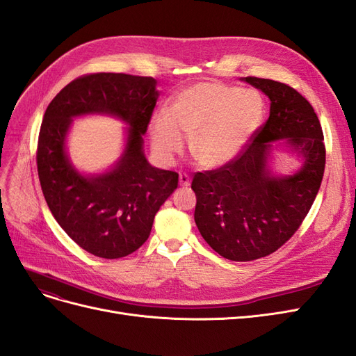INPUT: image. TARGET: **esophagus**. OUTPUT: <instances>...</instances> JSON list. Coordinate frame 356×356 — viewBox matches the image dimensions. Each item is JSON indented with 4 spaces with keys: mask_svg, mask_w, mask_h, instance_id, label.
<instances>
[{
    "mask_svg": "<svg viewBox=\"0 0 356 356\" xmlns=\"http://www.w3.org/2000/svg\"><path fill=\"white\" fill-rule=\"evenodd\" d=\"M190 175L188 174H179V186L181 187H188L190 186Z\"/></svg>",
    "mask_w": 356,
    "mask_h": 356,
    "instance_id": "34e87169",
    "label": "esophagus"
}]
</instances>
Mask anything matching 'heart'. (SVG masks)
Returning <instances> with one entry per match:
<instances>
[{
	"mask_svg": "<svg viewBox=\"0 0 356 356\" xmlns=\"http://www.w3.org/2000/svg\"><path fill=\"white\" fill-rule=\"evenodd\" d=\"M169 115L159 114L152 123L156 152L170 157L193 138L191 149L199 163L220 168L239 156L260 127L264 115L261 96L218 81L193 84L175 96Z\"/></svg>",
	"mask_w": 356,
	"mask_h": 356,
	"instance_id": "heart-1",
	"label": "heart"
}]
</instances>
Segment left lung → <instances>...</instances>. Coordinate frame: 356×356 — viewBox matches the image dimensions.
Masks as SVG:
<instances>
[{
    "label": "left lung",
    "instance_id": "1",
    "mask_svg": "<svg viewBox=\"0 0 356 356\" xmlns=\"http://www.w3.org/2000/svg\"><path fill=\"white\" fill-rule=\"evenodd\" d=\"M245 81L270 99V115L239 156L218 169L196 172L195 221L215 252L252 261L288 242L306 218L325 169L324 134L314 106L291 86L258 77ZM289 138L305 163L296 176L273 179L265 169L270 140Z\"/></svg>",
    "mask_w": 356,
    "mask_h": 356
}]
</instances>
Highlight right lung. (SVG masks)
I'll list each match as a JSON object with an SVG mask.
<instances>
[{
	"label": "right lung",
	"instance_id": "right-lung-1",
	"mask_svg": "<svg viewBox=\"0 0 356 356\" xmlns=\"http://www.w3.org/2000/svg\"><path fill=\"white\" fill-rule=\"evenodd\" d=\"M156 80L96 72L72 80L49 104L37 144L42 195L58 224L84 251L122 258L149 236L154 215L178 187L174 170L153 168L143 154V135L157 102ZM106 112L131 124L127 152L108 175L86 179L65 154L70 117Z\"/></svg>",
	"mask_w": 356,
	"mask_h": 356
}]
</instances>
